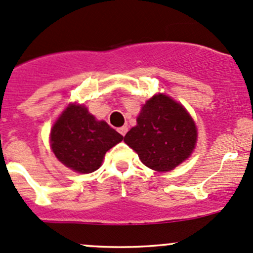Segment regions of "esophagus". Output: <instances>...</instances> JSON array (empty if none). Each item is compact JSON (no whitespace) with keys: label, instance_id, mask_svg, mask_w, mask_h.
<instances>
[{"label":"esophagus","instance_id":"34e87169","mask_svg":"<svg viewBox=\"0 0 253 253\" xmlns=\"http://www.w3.org/2000/svg\"><path fill=\"white\" fill-rule=\"evenodd\" d=\"M118 131L120 132V134L125 135L127 133V131H128V127H127V126H122V127H120V128L118 129Z\"/></svg>","mask_w":253,"mask_h":253}]
</instances>
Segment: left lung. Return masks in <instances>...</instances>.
<instances>
[{"instance_id": "obj_1", "label": "left lung", "mask_w": 253, "mask_h": 253, "mask_svg": "<svg viewBox=\"0 0 253 253\" xmlns=\"http://www.w3.org/2000/svg\"><path fill=\"white\" fill-rule=\"evenodd\" d=\"M124 141L146 167L169 171L193 151L197 128L181 104L161 93L143 105L137 126L127 132Z\"/></svg>"}]
</instances>
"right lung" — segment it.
Wrapping results in <instances>:
<instances>
[{"label":"right lung","instance_id":"obj_1","mask_svg":"<svg viewBox=\"0 0 253 253\" xmlns=\"http://www.w3.org/2000/svg\"><path fill=\"white\" fill-rule=\"evenodd\" d=\"M124 139L107 122L97 121L83 105L71 104L52 126L50 143L55 156L78 173L101 167L105 152Z\"/></svg>","mask_w":253,"mask_h":253}]
</instances>
